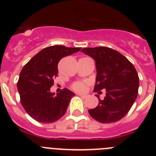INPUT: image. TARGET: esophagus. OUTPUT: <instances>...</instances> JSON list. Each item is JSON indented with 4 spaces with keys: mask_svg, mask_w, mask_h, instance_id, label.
<instances>
[{
    "mask_svg": "<svg viewBox=\"0 0 156 156\" xmlns=\"http://www.w3.org/2000/svg\"><path fill=\"white\" fill-rule=\"evenodd\" d=\"M78 95H79L80 98H86L87 97L86 94H78Z\"/></svg>",
    "mask_w": 156,
    "mask_h": 156,
    "instance_id": "esophagus-1",
    "label": "esophagus"
}]
</instances>
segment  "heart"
Instances as JSON below:
<instances>
[{
	"mask_svg": "<svg viewBox=\"0 0 156 156\" xmlns=\"http://www.w3.org/2000/svg\"><path fill=\"white\" fill-rule=\"evenodd\" d=\"M72 88L77 92H83L86 90V84H85V82L77 81V82H75L74 83H73Z\"/></svg>",
	"mask_w": 156,
	"mask_h": 156,
	"instance_id": "b5f03b06",
	"label": "heart"
}]
</instances>
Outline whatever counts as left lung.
Listing matches in <instances>:
<instances>
[{
    "instance_id": "1",
    "label": "left lung",
    "mask_w": 156,
    "mask_h": 156,
    "mask_svg": "<svg viewBox=\"0 0 156 156\" xmlns=\"http://www.w3.org/2000/svg\"><path fill=\"white\" fill-rule=\"evenodd\" d=\"M82 52L94 59L97 69L94 91L105 89V97L98 105L89 109L95 120L110 123L120 120L128 113L138 94L139 77L134 66L117 51L106 47L83 48Z\"/></svg>"
}]
</instances>
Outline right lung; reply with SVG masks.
<instances>
[{
    "label": "right lung",
    "instance_id": "add662e5",
    "mask_svg": "<svg viewBox=\"0 0 156 156\" xmlns=\"http://www.w3.org/2000/svg\"><path fill=\"white\" fill-rule=\"evenodd\" d=\"M80 49L62 45L48 47L32 58L23 68L17 83L20 101L26 112L36 121L50 123L65 115L75 94L65 88L55 95L50 89L58 76L59 61Z\"/></svg>",
    "mask_w": 156,
    "mask_h": 156
}]
</instances>
